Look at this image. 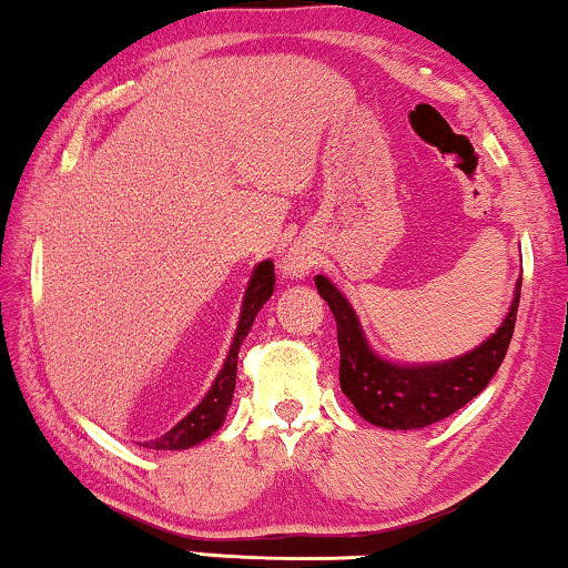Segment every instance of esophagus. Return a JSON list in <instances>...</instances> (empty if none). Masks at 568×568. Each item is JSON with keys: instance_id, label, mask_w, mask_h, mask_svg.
<instances>
[{"instance_id": "obj_1", "label": "esophagus", "mask_w": 568, "mask_h": 568, "mask_svg": "<svg viewBox=\"0 0 568 568\" xmlns=\"http://www.w3.org/2000/svg\"><path fill=\"white\" fill-rule=\"evenodd\" d=\"M284 268H286V274H292V276H305L307 274L305 261H300V258H290L284 263Z\"/></svg>"}]
</instances>
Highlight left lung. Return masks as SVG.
<instances>
[{
	"mask_svg": "<svg viewBox=\"0 0 568 568\" xmlns=\"http://www.w3.org/2000/svg\"><path fill=\"white\" fill-rule=\"evenodd\" d=\"M321 297L328 302L338 328L341 390L364 422L383 426V429H424L453 416L465 403L476 398L491 383L496 369L507 356L511 333H515L519 290L501 328L491 333L484 344L457 359L442 364H393L372 352L364 338L359 317L348 305V300L323 274L315 276Z\"/></svg>",
	"mask_w": 568,
	"mask_h": 568,
	"instance_id": "left-lung-1",
	"label": "left lung"
}]
</instances>
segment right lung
<instances>
[{
    "label": "right lung",
    "mask_w": 568,
    "mask_h": 568,
    "mask_svg": "<svg viewBox=\"0 0 568 568\" xmlns=\"http://www.w3.org/2000/svg\"><path fill=\"white\" fill-rule=\"evenodd\" d=\"M274 284H276L274 263L271 261L258 263L251 276V284H247L235 341H232L227 362H224L222 372L216 375L212 390L206 393V398L201 400L199 406L183 418V422H178L168 434H162L160 439H154L150 447H154V449H189L193 445H199V442H204L206 437H212V434L220 429L224 422V414H227V408L232 406V393H235L240 344H243L247 331H251L258 310L266 305V300L274 294Z\"/></svg>",
    "instance_id": "1"
}]
</instances>
